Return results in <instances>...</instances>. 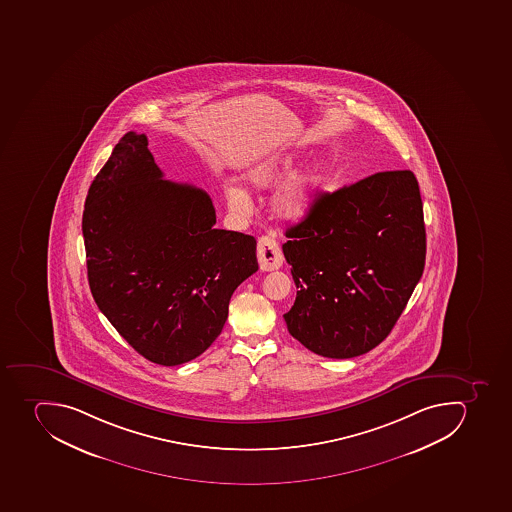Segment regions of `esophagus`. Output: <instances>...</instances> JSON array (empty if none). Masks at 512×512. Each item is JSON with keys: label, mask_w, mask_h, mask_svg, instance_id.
I'll list each match as a JSON object with an SVG mask.
<instances>
[{"label": "esophagus", "mask_w": 512, "mask_h": 512, "mask_svg": "<svg viewBox=\"0 0 512 512\" xmlns=\"http://www.w3.org/2000/svg\"><path fill=\"white\" fill-rule=\"evenodd\" d=\"M258 261L261 271H277L284 264V256L277 241L271 237H261L258 240Z\"/></svg>", "instance_id": "esophagus-1"}]
</instances>
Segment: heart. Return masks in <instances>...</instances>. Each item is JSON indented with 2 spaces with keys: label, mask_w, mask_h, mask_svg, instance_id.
Returning a JSON list of instances; mask_svg holds the SVG:
<instances>
[{
  "label": "heart",
  "mask_w": 512,
  "mask_h": 512,
  "mask_svg": "<svg viewBox=\"0 0 512 512\" xmlns=\"http://www.w3.org/2000/svg\"><path fill=\"white\" fill-rule=\"evenodd\" d=\"M297 167V157L292 154L275 155L254 165L248 173L251 186L256 189H272L292 175ZM326 185L323 167H310L293 175L271 199V212L282 222H300L313 211L319 193ZM227 204L233 212L250 211L251 199L240 186L227 188Z\"/></svg>",
  "instance_id": "obj_1"
}]
</instances>
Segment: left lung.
I'll list each match as a JSON object with an SVG mask.
<instances>
[{
  "instance_id": "1",
  "label": "left lung",
  "mask_w": 512,
  "mask_h": 512,
  "mask_svg": "<svg viewBox=\"0 0 512 512\" xmlns=\"http://www.w3.org/2000/svg\"><path fill=\"white\" fill-rule=\"evenodd\" d=\"M297 298L284 314L292 337L327 358H353L386 339L423 274L426 232L410 170L319 194L285 232Z\"/></svg>"
}]
</instances>
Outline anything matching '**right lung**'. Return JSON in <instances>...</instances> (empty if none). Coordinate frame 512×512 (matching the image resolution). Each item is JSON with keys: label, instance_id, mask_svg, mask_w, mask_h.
<instances>
[{"label": "right lung", "instance_id": "right-lung-1", "mask_svg": "<svg viewBox=\"0 0 512 512\" xmlns=\"http://www.w3.org/2000/svg\"><path fill=\"white\" fill-rule=\"evenodd\" d=\"M214 225L209 194L164 180L146 134L126 133L92 181L82 214L92 297L152 363L206 352L233 292L258 271L254 237Z\"/></svg>", "mask_w": 512, "mask_h": 512}]
</instances>
